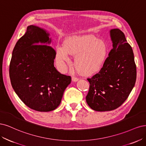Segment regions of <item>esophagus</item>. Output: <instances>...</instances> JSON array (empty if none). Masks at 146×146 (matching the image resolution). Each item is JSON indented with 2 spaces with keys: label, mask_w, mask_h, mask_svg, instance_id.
Wrapping results in <instances>:
<instances>
[{
  "label": "esophagus",
  "mask_w": 146,
  "mask_h": 146,
  "mask_svg": "<svg viewBox=\"0 0 146 146\" xmlns=\"http://www.w3.org/2000/svg\"><path fill=\"white\" fill-rule=\"evenodd\" d=\"M72 81H74V82H76V81H78V80H79V78H76V77L73 76V77H72Z\"/></svg>",
  "instance_id": "34e87169"
}]
</instances>
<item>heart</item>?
<instances>
[{"instance_id":"1","label":"heart","mask_w":146,"mask_h":146,"mask_svg":"<svg viewBox=\"0 0 146 146\" xmlns=\"http://www.w3.org/2000/svg\"><path fill=\"white\" fill-rule=\"evenodd\" d=\"M70 54L77 56L76 67L82 73L93 75L101 71L106 62L108 48L104 42L95 37L86 36L74 37L65 44L58 45L56 50V60L60 69L72 60Z\"/></svg>"}]
</instances>
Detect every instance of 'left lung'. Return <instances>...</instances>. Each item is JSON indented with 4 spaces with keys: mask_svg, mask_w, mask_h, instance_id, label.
Masks as SVG:
<instances>
[{
    "mask_svg": "<svg viewBox=\"0 0 146 146\" xmlns=\"http://www.w3.org/2000/svg\"><path fill=\"white\" fill-rule=\"evenodd\" d=\"M113 48L104 67L91 78L86 101L92 109L111 111L123 104L132 90L136 67L132 48L119 29L110 30Z\"/></svg>",
    "mask_w": 146,
    "mask_h": 146,
    "instance_id": "8db88e82",
    "label": "left lung"
}]
</instances>
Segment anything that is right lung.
<instances>
[{"label": "right lung", "mask_w": 146, "mask_h": 146, "mask_svg": "<svg viewBox=\"0 0 146 146\" xmlns=\"http://www.w3.org/2000/svg\"><path fill=\"white\" fill-rule=\"evenodd\" d=\"M48 36L38 27H28L13 49L9 70L11 86L19 98L38 111L56 109L72 81L71 76L54 67L56 51L48 45Z\"/></svg>", "instance_id": "right-lung-1"}]
</instances>
